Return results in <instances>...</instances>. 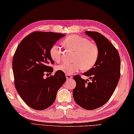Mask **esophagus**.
Returning <instances> with one entry per match:
<instances>
[{
    "mask_svg": "<svg viewBox=\"0 0 134 134\" xmlns=\"http://www.w3.org/2000/svg\"><path fill=\"white\" fill-rule=\"evenodd\" d=\"M66 77L68 80H70V79H72L73 78V76L70 75H66Z\"/></svg>",
    "mask_w": 134,
    "mask_h": 134,
    "instance_id": "esophagus-1",
    "label": "esophagus"
}]
</instances>
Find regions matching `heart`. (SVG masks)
<instances>
[{
  "label": "heart",
  "instance_id": "b5f03b06",
  "mask_svg": "<svg viewBox=\"0 0 134 134\" xmlns=\"http://www.w3.org/2000/svg\"><path fill=\"white\" fill-rule=\"evenodd\" d=\"M64 46L75 52L72 63L64 62L57 66V70L66 74H72L83 69L88 70L93 67L99 56V48L96 43L89 42L85 37L70 35L62 41ZM50 56L54 61L59 62L62 59L61 48L54 44L50 50Z\"/></svg>",
  "mask_w": 134,
  "mask_h": 134
}]
</instances>
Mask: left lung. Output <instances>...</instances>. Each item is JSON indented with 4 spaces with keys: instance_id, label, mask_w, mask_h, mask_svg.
Wrapping results in <instances>:
<instances>
[{
    "instance_id": "obj_1",
    "label": "left lung",
    "mask_w": 134,
    "mask_h": 134,
    "mask_svg": "<svg viewBox=\"0 0 134 134\" xmlns=\"http://www.w3.org/2000/svg\"><path fill=\"white\" fill-rule=\"evenodd\" d=\"M85 33L97 44L99 56L94 67L83 73L91 81L79 75L73 77L76 86L73 97L81 108L94 110L105 105L115 90L120 76V58L116 48L102 35L97 32Z\"/></svg>"
}]
</instances>
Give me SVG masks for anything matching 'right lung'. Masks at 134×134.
<instances>
[{"label":"right lung","mask_w":134,"mask_h":134,"mask_svg":"<svg viewBox=\"0 0 134 134\" xmlns=\"http://www.w3.org/2000/svg\"><path fill=\"white\" fill-rule=\"evenodd\" d=\"M65 36L59 33L34 32L24 38L16 49L13 59L15 88L26 104L35 110L50 107L66 80L64 72L60 70L52 76L43 77L46 72H53L50 48Z\"/></svg>","instance_id":"right-lung-1"}]
</instances>
